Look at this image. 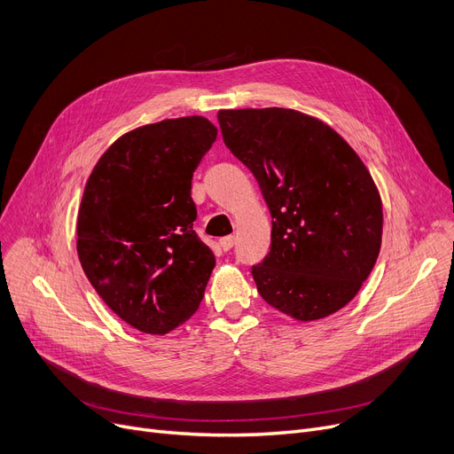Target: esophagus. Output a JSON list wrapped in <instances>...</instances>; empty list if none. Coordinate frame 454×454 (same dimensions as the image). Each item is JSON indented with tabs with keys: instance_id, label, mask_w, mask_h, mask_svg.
Instances as JSON below:
<instances>
[{
	"instance_id": "obj_1",
	"label": "esophagus",
	"mask_w": 454,
	"mask_h": 454,
	"mask_svg": "<svg viewBox=\"0 0 454 454\" xmlns=\"http://www.w3.org/2000/svg\"><path fill=\"white\" fill-rule=\"evenodd\" d=\"M219 243H221V248H223L224 252H228V250H231L233 245H235V237H233V235H226V237H223V239H221Z\"/></svg>"
}]
</instances>
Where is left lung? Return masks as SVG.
I'll return each mask as SVG.
<instances>
[{
	"label": "left lung",
	"instance_id": "left-lung-1",
	"mask_svg": "<svg viewBox=\"0 0 454 454\" xmlns=\"http://www.w3.org/2000/svg\"><path fill=\"white\" fill-rule=\"evenodd\" d=\"M217 119L274 219L270 252L252 267L257 293L303 322L339 311L370 276L383 233L364 163L331 127L291 108L221 110Z\"/></svg>",
	"mask_w": 454,
	"mask_h": 454
}]
</instances>
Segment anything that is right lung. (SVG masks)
<instances>
[{"instance_id":"right-lung-1","label":"right lung","mask_w":454,"mask_h":454,"mask_svg":"<svg viewBox=\"0 0 454 454\" xmlns=\"http://www.w3.org/2000/svg\"><path fill=\"white\" fill-rule=\"evenodd\" d=\"M217 129L191 115L119 137L91 171L77 252L93 289L132 327L165 335L193 315L215 267L193 230L191 180Z\"/></svg>"}]
</instances>
